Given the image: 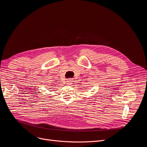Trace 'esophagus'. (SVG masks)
Returning a JSON list of instances; mask_svg holds the SVG:
<instances>
[{
    "label": "esophagus",
    "instance_id": "esophagus-1",
    "mask_svg": "<svg viewBox=\"0 0 147 147\" xmlns=\"http://www.w3.org/2000/svg\"><path fill=\"white\" fill-rule=\"evenodd\" d=\"M66 83H67V84H68V85H71V84L73 83V81H72V79L69 78V79L67 80Z\"/></svg>",
    "mask_w": 147,
    "mask_h": 147
}]
</instances>
